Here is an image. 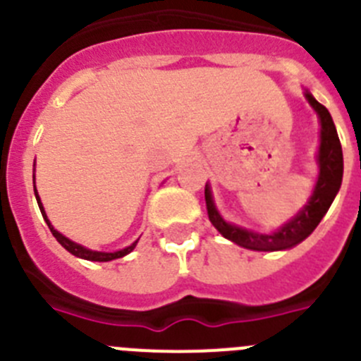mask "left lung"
<instances>
[{"label":"left lung","mask_w":361,"mask_h":361,"mask_svg":"<svg viewBox=\"0 0 361 361\" xmlns=\"http://www.w3.org/2000/svg\"><path fill=\"white\" fill-rule=\"evenodd\" d=\"M305 96L308 103L312 104V109L317 112L319 123H321V144H319L317 153L319 178L308 203L294 219H290L287 224H283L278 231L269 235L235 226V224H230L221 217V214L215 208L210 187H208V183L204 185L208 219L222 237L242 245V247L252 249V251H283V249L294 247L306 237H310L312 231L319 226L321 219L331 207L336 192L340 190L343 176V157L335 123H333L324 104L319 103L308 90L305 92Z\"/></svg>","instance_id":"left-lung-1"}]
</instances>
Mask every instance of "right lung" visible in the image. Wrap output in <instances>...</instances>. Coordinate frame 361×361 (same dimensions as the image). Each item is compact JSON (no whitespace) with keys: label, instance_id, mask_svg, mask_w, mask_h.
<instances>
[{"label":"right lung","instance_id":"obj_1","mask_svg":"<svg viewBox=\"0 0 361 361\" xmlns=\"http://www.w3.org/2000/svg\"><path fill=\"white\" fill-rule=\"evenodd\" d=\"M35 197H37V203H39V208H40V214H42L44 221H46V224L49 226V230H51L53 237L56 238V240L60 242V244L63 245V247L67 249V251L71 252V255H74V257H78V258H83V260H90V262H110V260H116V258H123L126 257L128 252H131L135 249V245H137V242L139 240H135L133 244L128 245V247L121 249V251H116V252H103V251H92V249H87L83 247V245L76 244V242L69 240L67 237H63L62 233H59V231L55 230V228L51 226V222H49L48 215H46V212H44V207L42 203H40V197L39 194H37V188H35Z\"/></svg>","mask_w":361,"mask_h":361}]
</instances>
